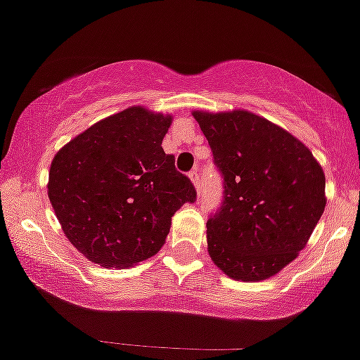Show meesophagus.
Returning a JSON list of instances; mask_svg holds the SVG:
<instances>
[{
    "instance_id": "obj_1",
    "label": "esophagus",
    "mask_w": 360,
    "mask_h": 360,
    "mask_svg": "<svg viewBox=\"0 0 360 360\" xmlns=\"http://www.w3.org/2000/svg\"><path fill=\"white\" fill-rule=\"evenodd\" d=\"M188 179L192 180V184H194L195 191L199 192V172H198V168H194L191 173H188Z\"/></svg>"
}]
</instances>
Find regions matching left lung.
Returning a JSON list of instances; mask_svg holds the SVG:
<instances>
[{
    "mask_svg": "<svg viewBox=\"0 0 360 360\" xmlns=\"http://www.w3.org/2000/svg\"><path fill=\"white\" fill-rule=\"evenodd\" d=\"M224 176L222 206L206 222L212 261L229 278L259 282L308 243L326 208V175L309 148L245 112H192Z\"/></svg>",
    "mask_w": 360,
    "mask_h": 360,
    "instance_id": "obj_1",
    "label": "left lung"
}]
</instances>
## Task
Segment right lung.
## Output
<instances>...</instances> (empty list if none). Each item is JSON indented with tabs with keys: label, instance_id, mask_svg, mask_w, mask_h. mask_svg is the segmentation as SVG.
<instances>
[{
	"label": "right lung",
	"instance_id": "1",
	"mask_svg": "<svg viewBox=\"0 0 360 360\" xmlns=\"http://www.w3.org/2000/svg\"><path fill=\"white\" fill-rule=\"evenodd\" d=\"M172 115L131 106L99 120L54 155L49 199L68 240L108 268L161 250L172 217L195 201L188 176L162 150Z\"/></svg>",
	"mask_w": 360,
	"mask_h": 360
}]
</instances>
